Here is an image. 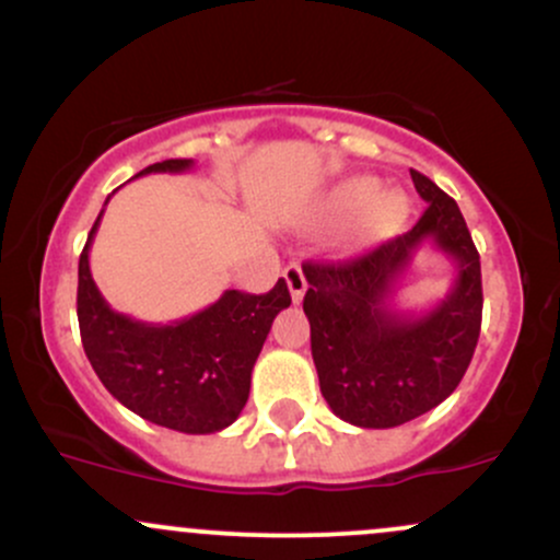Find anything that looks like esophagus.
<instances>
[{
	"label": "esophagus",
	"instance_id": "esophagus-1",
	"mask_svg": "<svg viewBox=\"0 0 560 560\" xmlns=\"http://www.w3.org/2000/svg\"><path fill=\"white\" fill-rule=\"evenodd\" d=\"M284 279H287V287H289V294H292V300L300 302L302 294H305V289H307L305 273H302L300 262H289V266L284 268Z\"/></svg>",
	"mask_w": 560,
	"mask_h": 560
}]
</instances>
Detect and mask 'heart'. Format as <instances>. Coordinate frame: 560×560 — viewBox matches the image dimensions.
I'll use <instances>...</instances> for the list:
<instances>
[{"label": "heart", "instance_id": "b5f03b06", "mask_svg": "<svg viewBox=\"0 0 560 560\" xmlns=\"http://www.w3.org/2000/svg\"><path fill=\"white\" fill-rule=\"evenodd\" d=\"M408 197L397 189H378L376 178H352L331 191L324 202L329 223H352L355 240H382L395 234L408 218Z\"/></svg>", "mask_w": 560, "mask_h": 560}]
</instances>
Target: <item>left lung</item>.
<instances>
[{
	"instance_id": "8db88e82",
	"label": "left lung",
	"mask_w": 560,
	"mask_h": 560,
	"mask_svg": "<svg viewBox=\"0 0 560 560\" xmlns=\"http://www.w3.org/2000/svg\"><path fill=\"white\" fill-rule=\"evenodd\" d=\"M427 210L413 229L345 262H305L302 311L320 395L334 416L392 429L447 400L464 378L481 329V266L453 197L410 171ZM429 241L456 262L448 298L432 312H395L396 281Z\"/></svg>"
}]
</instances>
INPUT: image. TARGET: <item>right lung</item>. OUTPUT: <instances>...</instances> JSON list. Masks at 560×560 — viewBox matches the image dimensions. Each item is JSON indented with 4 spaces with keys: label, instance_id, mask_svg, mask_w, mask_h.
Wrapping results in <instances>:
<instances>
[{
    "label": "right lung",
    "instance_id": "add662e5",
    "mask_svg": "<svg viewBox=\"0 0 560 560\" xmlns=\"http://www.w3.org/2000/svg\"><path fill=\"white\" fill-rule=\"evenodd\" d=\"M191 160H163L144 173H182ZM107 205V202H105ZM96 215L79 260V329L94 374L141 419L184 434H213L240 419L249 378L273 318L289 307L287 281L271 292L226 289L221 300L176 324H144L115 313L89 271Z\"/></svg>",
    "mask_w": 560,
    "mask_h": 560
}]
</instances>
